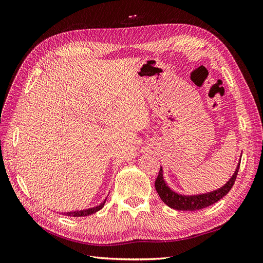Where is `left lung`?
<instances>
[{
    "label": "left lung",
    "mask_w": 263,
    "mask_h": 263,
    "mask_svg": "<svg viewBox=\"0 0 263 263\" xmlns=\"http://www.w3.org/2000/svg\"><path fill=\"white\" fill-rule=\"evenodd\" d=\"M240 162L238 163L237 169L233 177L229 179L224 186L213 191V192L204 193V194H197V195H182L178 194L172 191L163 179L162 174V166H160V171H159L158 177L155 182V187L157 192L160 196L162 202L166 204L169 208L178 211H196L208 208V206L218 202L220 198L224 197L230 190H232L234 183L236 181L238 170H239Z\"/></svg>",
    "instance_id": "8db88e82"
}]
</instances>
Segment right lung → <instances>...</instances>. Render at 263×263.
I'll return each mask as SVG.
<instances>
[{
    "label": "right lung",
    "instance_id": "right-lung-1",
    "mask_svg": "<svg viewBox=\"0 0 263 263\" xmlns=\"http://www.w3.org/2000/svg\"><path fill=\"white\" fill-rule=\"evenodd\" d=\"M106 202V198L104 200V202L101 203L99 206H95V208H91V209H87V210H82V211H76V212H67V213H63L62 215H67V216H72V217H83V216H89L91 214L97 213L98 211L102 210L103 206H104Z\"/></svg>",
    "mask_w": 263,
    "mask_h": 263
}]
</instances>
